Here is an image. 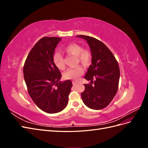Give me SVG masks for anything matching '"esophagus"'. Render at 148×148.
I'll list each match as a JSON object with an SVG mask.
<instances>
[{"mask_svg": "<svg viewBox=\"0 0 148 148\" xmlns=\"http://www.w3.org/2000/svg\"><path fill=\"white\" fill-rule=\"evenodd\" d=\"M72 84H73V86H76V85L77 84V83L75 82H72Z\"/></svg>", "mask_w": 148, "mask_h": 148, "instance_id": "1", "label": "esophagus"}]
</instances>
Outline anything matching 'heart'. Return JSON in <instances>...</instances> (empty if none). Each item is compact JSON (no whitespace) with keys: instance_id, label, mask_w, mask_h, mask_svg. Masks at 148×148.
<instances>
[{"instance_id":"b5f03b06","label":"heart","mask_w":148,"mask_h":148,"mask_svg":"<svg viewBox=\"0 0 148 148\" xmlns=\"http://www.w3.org/2000/svg\"><path fill=\"white\" fill-rule=\"evenodd\" d=\"M64 51L67 54L76 56L77 58V63L80 62L83 66H88L91 64L92 60V53L88 49H83V47L78 44L72 43L67 46ZM53 62L60 70L65 69V60L63 55L60 52H56L53 56ZM84 73V70L81 66H77L67 69L64 73L65 79L77 81L80 76Z\"/></svg>"}]
</instances>
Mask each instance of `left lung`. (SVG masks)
Instances as JSON below:
<instances>
[{
	"label": "left lung",
	"instance_id": "1",
	"mask_svg": "<svg viewBox=\"0 0 148 148\" xmlns=\"http://www.w3.org/2000/svg\"><path fill=\"white\" fill-rule=\"evenodd\" d=\"M77 36L86 40L92 53V64L84 78L91 80L94 85L84 84L85 89L82 92V98L89 108L102 109L110 104L117 92L119 64L109 48L99 40L84 35Z\"/></svg>",
	"mask_w": 148,
	"mask_h": 148
}]
</instances>
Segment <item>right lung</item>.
<instances>
[{
	"label": "right lung",
	"instance_id": "obj_1",
	"mask_svg": "<svg viewBox=\"0 0 148 148\" xmlns=\"http://www.w3.org/2000/svg\"><path fill=\"white\" fill-rule=\"evenodd\" d=\"M62 38L44 37L30 51L23 66L24 79L31 99L49 114L59 112L68 104L72 87L70 79L60 82L62 75L53 56Z\"/></svg>",
	"mask_w": 148,
	"mask_h": 148
}]
</instances>
